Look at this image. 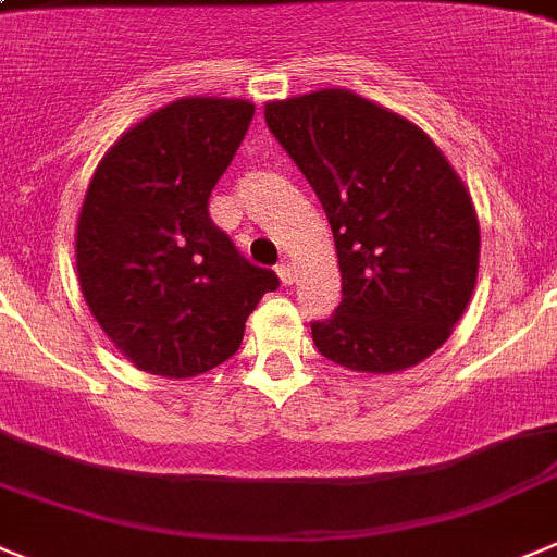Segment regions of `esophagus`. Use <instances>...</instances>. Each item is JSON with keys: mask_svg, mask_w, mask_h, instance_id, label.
Segmentation results:
<instances>
[{"mask_svg": "<svg viewBox=\"0 0 557 557\" xmlns=\"http://www.w3.org/2000/svg\"><path fill=\"white\" fill-rule=\"evenodd\" d=\"M275 273H278V282H282L284 287L295 282V264L293 262H282L278 268H275Z\"/></svg>", "mask_w": 557, "mask_h": 557, "instance_id": "esophagus-1", "label": "esophagus"}]
</instances>
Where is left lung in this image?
Listing matches in <instances>:
<instances>
[{
    "mask_svg": "<svg viewBox=\"0 0 557 557\" xmlns=\"http://www.w3.org/2000/svg\"><path fill=\"white\" fill-rule=\"evenodd\" d=\"M264 121L334 234L342 304L312 323L320 354L367 375L425 361L467 312L481 262L456 168L414 121L345 88L268 101Z\"/></svg>",
    "mask_w": 557,
    "mask_h": 557,
    "instance_id": "obj_1",
    "label": "left lung"
}]
</instances>
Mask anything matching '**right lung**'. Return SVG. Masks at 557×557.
<instances>
[{
	"label": "right lung",
	"instance_id": "right-lung-1",
	"mask_svg": "<svg viewBox=\"0 0 557 557\" xmlns=\"http://www.w3.org/2000/svg\"><path fill=\"white\" fill-rule=\"evenodd\" d=\"M253 104L187 96L101 157L76 218V278L107 339L143 372L193 379L237 354L273 270L253 268L209 218Z\"/></svg>",
	"mask_w": 557,
	"mask_h": 557
}]
</instances>
